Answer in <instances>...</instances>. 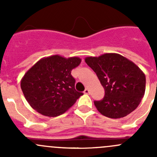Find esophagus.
<instances>
[{"mask_svg": "<svg viewBox=\"0 0 157 157\" xmlns=\"http://www.w3.org/2000/svg\"><path fill=\"white\" fill-rule=\"evenodd\" d=\"M83 93H84L85 94H89V93H90V90H89L88 88H86V89H85V90H84V92H83Z\"/></svg>", "mask_w": 157, "mask_h": 157, "instance_id": "34e87169", "label": "esophagus"}]
</instances>
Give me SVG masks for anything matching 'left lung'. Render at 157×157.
Masks as SVG:
<instances>
[{"mask_svg":"<svg viewBox=\"0 0 157 157\" xmlns=\"http://www.w3.org/2000/svg\"><path fill=\"white\" fill-rule=\"evenodd\" d=\"M85 61L105 89L103 99L94 101L102 115L110 118H123L138 106L146 88L145 74L138 66L116 53L86 57Z\"/></svg>","mask_w":157,"mask_h":157,"instance_id":"8db88e82","label":"left lung"}]
</instances>
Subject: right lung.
Returning a JSON list of instances; mask_svg holds the SVG:
<instances>
[{"label": "right lung", "instance_id": "add662e5", "mask_svg": "<svg viewBox=\"0 0 157 157\" xmlns=\"http://www.w3.org/2000/svg\"><path fill=\"white\" fill-rule=\"evenodd\" d=\"M81 62L78 57L66 58L58 55L43 58L24 74L22 91L30 106L48 117L64 113L83 93L75 90L71 71Z\"/></svg>", "mask_w": 157, "mask_h": 157}]
</instances>
